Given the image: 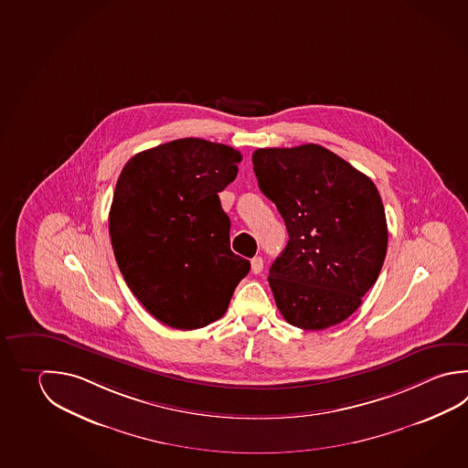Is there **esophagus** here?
Masks as SVG:
<instances>
[{
    "label": "esophagus",
    "mask_w": 468,
    "mask_h": 468,
    "mask_svg": "<svg viewBox=\"0 0 468 468\" xmlns=\"http://www.w3.org/2000/svg\"><path fill=\"white\" fill-rule=\"evenodd\" d=\"M250 267H252V272L254 273L262 272V269H264V261H262V257H254V259L250 261Z\"/></svg>",
    "instance_id": "esophagus-1"
}]
</instances>
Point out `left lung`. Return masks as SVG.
<instances>
[{
  "instance_id": "obj_1",
  "label": "left lung",
  "mask_w": 468,
  "mask_h": 468,
  "mask_svg": "<svg viewBox=\"0 0 468 468\" xmlns=\"http://www.w3.org/2000/svg\"><path fill=\"white\" fill-rule=\"evenodd\" d=\"M252 163L289 232L269 275L282 316L314 332L345 322L378 281L388 250L378 187L320 144L259 148Z\"/></svg>"
}]
</instances>
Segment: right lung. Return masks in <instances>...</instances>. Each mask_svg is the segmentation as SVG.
<instances>
[{"instance_id": "obj_1", "label": "right lung", "mask_w": 468, "mask_h": 468, "mask_svg": "<svg viewBox=\"0 0 468 468\" xmlns=\"http://www.w3.org/2000/svg\"><path fill=\"white\" fill-rule=\"evenodd\" d=\"M240 160L228 144L181 138L136 154L120 173L109 214L113 254L128 289L171 328L221 318L250 271L230 250L218 196Z\"/></svg>"}]
</instances>
